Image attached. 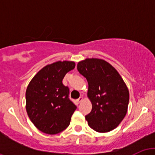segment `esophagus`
I'll return each mask as SVG.
<instances>
[{
	"mask_svg": "<svg viewBox=\"0 0 155 155\" xmlns=\"http://www.w3.org/2000/svg\"><path fill=\"white\" fill-rule=\"evenodd\" d=\"M82 101H83V97H80L77 100V102L79 103V104H80V103H81V102H82Z\"/></svg>",
	"mask_w": 155,
	"mask_h": 155,
	"instance_id": "34e87169",
	"label": "esophagus"
}]
</instances>
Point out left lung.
Instances as JSON below:
<instances>
[{
  "instance_id": "1",
  "label": "left lung",
  "mask_w": 155,
  "mask_h": 155,
  "mask_svg": "<svg viewBox=\"0 0 155 155\" xmlns=\"http://www.w3.org/2000/svg\"><path fill=\"white\" fill-rule=\"evenodd\" d=\"M77 70L88 82L87 97L92 111L85 116L88 125L98 133H107L121 123L127 111L129 90L118 71L106 60L86 58Z\"/></svg>"
}]
</instances>
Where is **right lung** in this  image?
<instances>
[{
	"mask_svg": "<svg viewBox=\"0 0 155 155\" xmlns=\"http://www.w3.org/2000/svg\"><path fill=\"white\" fill-rule=\"evenodd\" d=\"M75 65L67 60L48 64L30 81L25 92L26 111L41 132L54 135L68 127L76 106L68 99V87L64 86L63 79Z\"/></svg>",
	"mask_w": 155,
	"mask_h": 155,
	"instance_id": "add662e5",
	"label": "right lung"
}]
</instances>
